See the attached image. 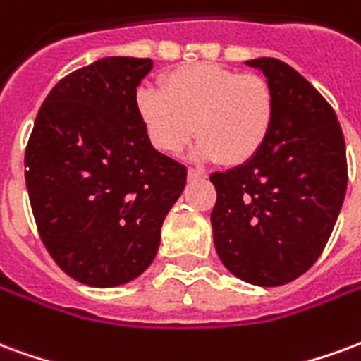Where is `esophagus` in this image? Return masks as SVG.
<instances>
[{"label":"esophagus","mask_w":361,"mask_h":361,"mask_svg":"<svg viewBox=\"0 0 361 361\" xmlns=\"http://www.w3.org/2000/svg\"><path fill=\"white\" fill-rule=\"evenodd\" d=\"M188 178L191 181H193V180H203V178H207V173H204L203 170H197V168H189Z\"/></svg>","instance_id":"1"}]
</instances>
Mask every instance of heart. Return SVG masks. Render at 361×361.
<instances>
[{
    "label": "heart",
    "instance_id": "b5f03b06",
    "mask_svg": "<svg viewBox=\"0 0 361 361\" xmlns=\"http://www.w3.org/2000/svg\"><path fill=\"white\" fill-rule=\"evenodd\" d=\"M137 111L150 142L178 154L193 135L199 160L243 164L263 149L274 118L271 85L212 63L178 67L160 77V90L137 92Z\"/></svg>",
    "mask_w": 361,
    "mask_h": 361
}]
</instances>
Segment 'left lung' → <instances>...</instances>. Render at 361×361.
<instances>
[{"mask_svg":"<svg viewBox=\"0 0 361 361\" xmlns=\"http://www.w3.org/2000/svg\"><path fill=\"white\" fill-rule=\"evenodd\" d=\"M274 96L269 139L243 164L216 172L212 235L222 265L247 284L282 286L325 250L346 195V145L313 85L274 58L247 59Z\"/></svg>","mask_w":361,"mask_h":361,"instance_id":"obj_1","label":"left lung"}]
</instances>
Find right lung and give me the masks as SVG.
Returning a JSON list of instances; mask_svg holds the SVG:
<instances>
[{
  "instance_id": "obj_1",
  "label": "right lung",
  "mask_w": 361,
  "mask_h": 361,
  "mask_svg": "<svg viewBox=\"0 0 361 361\" xmlns=\"http://www.w3.org/2000/svg\"><path fill=\"white\" fill-rule=\"evenodd\" d=\"M152 59L102 58L46 96L25 154L30 207L46 250L81 284L131 282L157 257L185 166L158 152L137 111Z\"/></svg>"
}]
</instances>
